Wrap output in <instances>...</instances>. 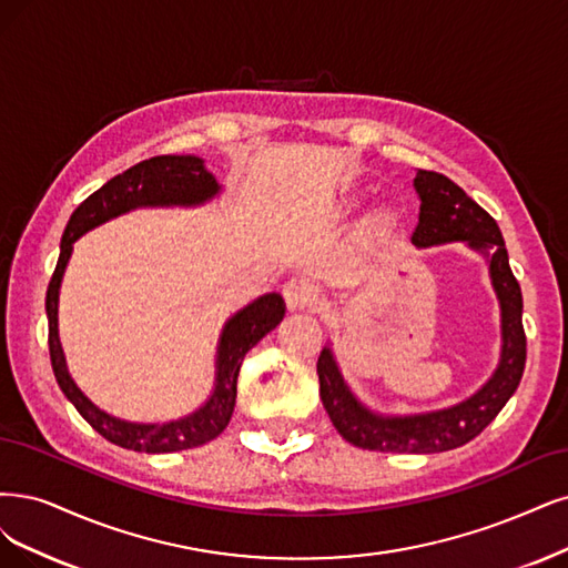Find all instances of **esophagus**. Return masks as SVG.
<instances>
[{
    "mask_svg": "<svg viewBox=\"0 0 568 568\" xmlns=\"http://www.w3.org/2000/svg\"><path fill=\"white\" fill-rule=\"evenodd\" d=\"M283 297L290 308H311L318 302V290L311 281L295 276L283 285Z\"/></svg>",
    "mask_w": 568,
    "mask_h": 568,
    "instance_id": "obj_1",
    "label": "esophagus"
}]
</instances>
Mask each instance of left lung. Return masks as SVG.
<instances>
[{
    "label": "left lung",
    "instance_id": "left-lung-1",
    "mask_svg": "<svg viewBox=\"0 0 568 568\" xmlns=\"http://www.w3.org/2000/svg\"><path fill=\"white\" fill-rule=\"evenodd\" d=\"M414 186L422 199L418 224L412 236L414 245L426 247L449 241H468L473 247L485 250L489 255L491 281L503 313V355L489 384L470 400L430 414L384 418L358 405L344 386L329 348H325L318 358L323 407L329 414L332 426L346 443L369 452L435 454L464 447L506 407L519 386L524 363H527L521 287L510 268L506 241L500 236L496 220L443 173L418 168Z\"/></svg>",
    "mask_w": 568,
    "mask_h": 568
}]
</instances>
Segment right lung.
Wrapping results in <instances>:
<instances>
[{"mask_svg": "<svg viewBox=\"0 0 568 568\" xmlns=\"http://www.w3.org/2000/svg\"><path fill=\"white\" fill-rule=\"evenodd\" d=\"M217 180L210 175L203 161L196 156H152L144 159L121 175L104 182L98 192L81 201L72 213L65 234L60 241V257L47 290V313H49V353L58 386L68 395L77 412L112 445L146 454H168L201 447L215 439L234 414L236 405V382L243 355L262 337L276 327L285 316V304L281 295H264L252 302L224 325L220 351H217V384L215 393L205 407L196 414L180 418L171 424H129L100 412L89 397L70 379L65 358L58 339V290L62 271L72 255V243L87 234L89 229L108 222L138 205H194L217 194Z\"/></svg>", "mask_w": 568, "mask_h": 568, "instance_id": "obj_1", "label": "right lung"}]
</instances>
